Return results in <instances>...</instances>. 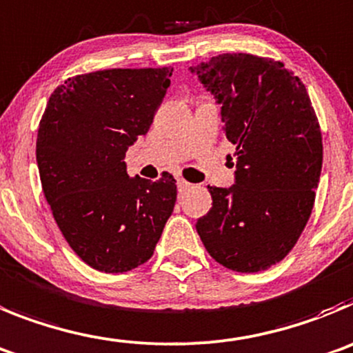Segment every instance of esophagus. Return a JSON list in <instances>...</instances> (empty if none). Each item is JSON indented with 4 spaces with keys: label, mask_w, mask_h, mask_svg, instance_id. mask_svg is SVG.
I'll list each match as a JSON object with an SVG mask.
<instances>
[{
    "label": "esophagus",
    "mask_w": 353,
    "mask_h": 353,
    "mask_svg": "<svg viewBox=\"0 0 353 353\" xmlns=\"http://www.w3.org/2000/svg\"><path fill=\"white\" fill-rule=\"evenodd\" d=\"M176 185H179V192H187V190L190 189V187H192V183H189V182H185V180H182L180 179L179 182H176Z\"/></svg>",
    "instance_id": "obj_1"
}]
</instances>
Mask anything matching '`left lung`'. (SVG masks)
<instances>
[{
	"label": "left lung",
	"instance_id": "8db88e82",
	"mask_svg": "<svg viewBox=\"0 0 353 353\" xmlns=\"http://www.w3.org/2000/svg\"><path fill=\"white\" fill-rule=\"evenodd\" d=\"M221 103L236 147V183L210 187L196 229L216 263L257 273L289 254L306 228L322 170V132L305 83L282 61L221 54L190 68Z\"/></svg>",
	"mask_w": 353,
	"mask_h": 353
}]
</instances>
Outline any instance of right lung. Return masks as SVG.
Returning a JSON list of instances; mask_svg holds the SVG:
<instances>
[{"mask_svg":"<svg viewBox=\"0 0 353 353\" xmlns=\"http://www.w3.org/2000/svg\"><path fill=\"white\" fill-rule=\"evenodd\" d=\"M173 68L71 77L52 92L37 138L41 189L83 263L125 273L147 263L176 203V180L129 179V145L147 134Z\"/></svg>","mask_w":353,"mask_h":353,"instance_id":"obj_1","label":"right lung"}]
</instances>
